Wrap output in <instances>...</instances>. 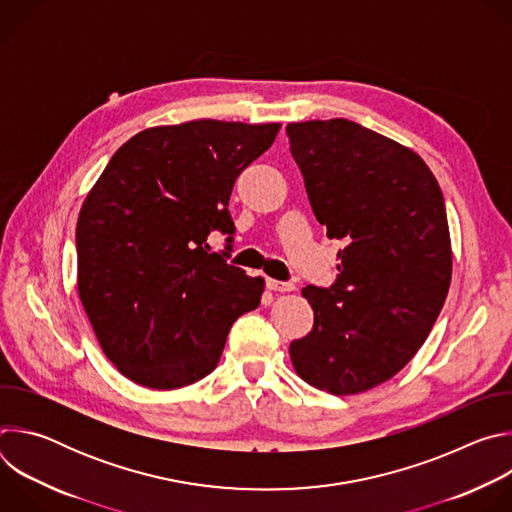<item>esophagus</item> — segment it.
<instances>
[{
  "label": "esophagus",
  "instance_id": "esophagus-1",
  "mask_svg": "<svg viewBox=\"0 0 512 512\" xmlns=\"http://www.w3.org/2000/svg\"><path fill=\"white\" fill-rule=\"evenodd\" d=\"M267 287L271 289V291H281V294H285V291H294L296 289V285L291 283V281H277V279H267Z\"/></svg>",
  "mask_w": 512,
  "mask_h": 512
}]
</instances>
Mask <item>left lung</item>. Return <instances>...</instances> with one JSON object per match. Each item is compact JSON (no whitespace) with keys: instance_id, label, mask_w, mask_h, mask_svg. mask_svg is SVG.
<instances>
[{"instance_id":"obj_1","label":"left lung","mask_w":512,"mask_h":512,"mask_svg":"<svg viewBox=\"0 0 512 512\" xmlns=\"http://www.w3.org/2000/svg\"><path fill=\"white\" fill-rule=\"evenodd\" d=\"M318 223L342 239L330 289L306 285L314 328L289 344L300 379L356 395L393 379L423 346L452 281L444 196L405 145L348 119L285 127Z\"/></svg>"}]
</instances>
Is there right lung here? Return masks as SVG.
Returning <instances> with one entry per match:
<instances>
[{"label": "right lung", "instance_id": "right-lung-1", "mask_svg": "<svg viewBox=\"0 0 512 512\" xmlns=\"http://www.w3.org/2000/svg\"><path fill=\"white\" fill-rule=\"evenodd\" d=\"M281 123L196 119L127 139L77 221L79 298L105 356L129 381L180 389L210 375L233 322L261 302L265 279L208 253L233 233L239 174Z\"/></svg>", "mask_w": 512, "mask_h": 512}]
</instances>
